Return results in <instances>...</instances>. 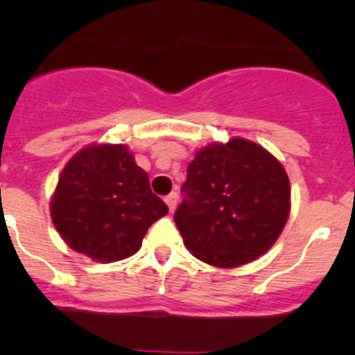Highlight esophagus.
I'll list each match as a JSON object with an SVG mask.
<instances>
[{
    "instance_id": "esophagus-1",
    "label": "esophagus",
    "mask_w": 355,
    "mask_h": 355,
    "mask_svg": "<svg viewBox=\"0 0 355 355\" xmlns=\"http://www.w3.org/2000/svg\"><path fill=\"white\" fill-rule=\"evenodd\" d=\"M165 202H167L168 209H171V211H174L175 205H178V193H175V192L168 193V196L165 197Z\"/></svg>"
}]
</instances>
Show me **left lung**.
Returning a JSON list of instances; mask_svg holds the SVG:
<instances>
[{
    "instance_id": "left-lung-1",
    "label": "left lung",
    "mask_w": 355,
    "mask_h": 355,
    "mask_svg": "<svg viewBox=\"0 0 355 355\" xmlns=\"http://www.w3.org/2000/svg\"><path fill=\"white\" fill-rule=\"evenodd\" d=\"M181 192L187 199L174 222L184 247L218 268L247 265L268 252L291 209L283 163L241 137L197 150Z\"/></svg>"
}]
</instances>
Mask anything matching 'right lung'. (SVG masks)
I'll list each match as a JSON object with an SVG mask.
<instances>
[{"instance_id": "obj_1", "label": "right lung", "mask_w": 355, "mask_h": 355, "mask_svg": "<svg viewBox=\"0 0 355 355\" xmlns=\"http://www.w3.org/2000/svg\"><path fill=\"white\" fill-rule=\"evenodd\" d=\"M55 229L97 263L139 252L150 224L168 213L124 144H90L65 163L49 202Z\"/></svg>"}]
</instances>
